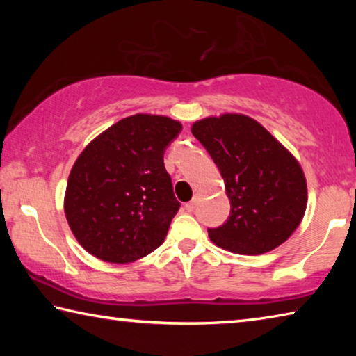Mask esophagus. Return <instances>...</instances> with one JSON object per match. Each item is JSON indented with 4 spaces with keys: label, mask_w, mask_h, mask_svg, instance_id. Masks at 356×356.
<instances>
[{
    "label": "esophagus",
    "mask_w": 356,
    "mask_h": 356,
    "mask_svg": "<svg viewBox=\"0 0 356 356\" xmlns=\"http://www.w3.org/2000/svg\"><path fill=\"white\" fill-rule=\"evenodd\" d=\"M196 206H197V200L195 197V200H191L190 202H186V204H185V209L188 210V212H193V210L196 209Z\"/></svg>",
    "instance_id": "1"
}]
</instances>
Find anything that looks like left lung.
Wrapping results in <instances>:
<instances>
[{
  "label": "left lung",
  "instance_id": "left-lung-1",
  "mask_svg": "<svg viewBox=\"0 0 356 356\" xmlns=\"http://www.w3.org/2000/svg\"><path fill=\"white\" fill-rule=\"evenodd\" d=\"M193 136L218 166L231 213L209 227L215 245L262 254L284 243L306 210V179L298 161L254 119L222 114L193 124Z\"/></svg>",
  "mask_w": 356,
  "mask_h": 356
}]
</instances>
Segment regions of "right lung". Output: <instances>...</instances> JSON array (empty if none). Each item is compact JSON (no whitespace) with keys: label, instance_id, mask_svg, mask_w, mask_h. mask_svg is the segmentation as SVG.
Segmentation results:
<instances>
[{"label":"right lung","instance_id":"add662e5","mask_svg":"<svg viewBox=\"0 0 356 356\" xmlns=\"http://www.w3.org/2000/svg\"><path fill=\"white\" fill-rule=\"evenodd\" d=\"M180 130L170 118L135 114L111 125L78 156L64 210L88 252L129 264L163 243L180 207L163 155Z\"/></svg>","mask_w":356,"mask_h":356}]
</instances>
